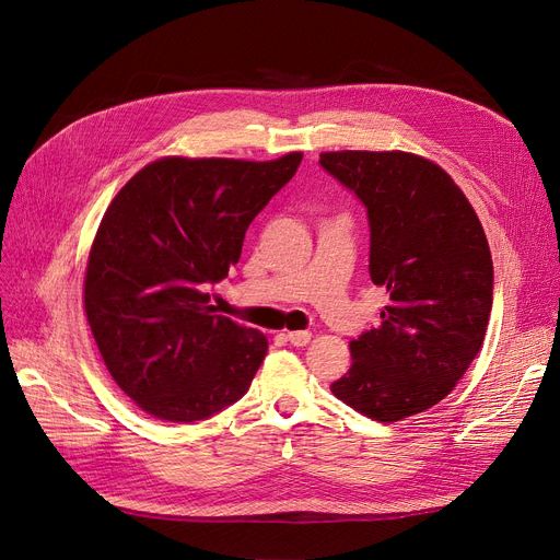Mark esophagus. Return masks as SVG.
Masks as SVG:
<instances>
[{
  "label": "esophagus",
  "instance_id": "obj_1",
  "mask_svg": "<svg viewBox=\"0 0 560 560\" xmlns=\"http://www.w3.org/2000/svg\"><path fill=\"white\" fill-rule=\"evenodd\" d=\"M285 338L290 340V345L295 347H306L311 342V331H288Z\"/></svg>",
  "mask_w": 560,
  "mask_h": 560
}]
</instances>
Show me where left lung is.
Returning a JSON list of instances; mask_svg holds the SVG:
<instances>
[{
	"instance_id": "obj_1",
	"label": "left lung",
	"mask_w": 560,
	"mask_h": 560,
	"mask_svg": "<svg viewBox=\"0 0 560 560\" xmlns=\"http://www.w3.org/2000/svg\"><path fill=\"white\" fill-rule=\"evenodd\" d=\"M319 165L368 209L370 279L386 288L381 325L349 342L331 393L376 422L445 399L483 345L492 258L452 176L408 152H325Z\"/></svg>"
}]
</instances>
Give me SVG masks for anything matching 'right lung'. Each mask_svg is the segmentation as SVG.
<instances>
[{
  "instance_id": "1",
  "label": "right lung",
  "mask_w": 560,
  "mask_h": 560,
  "mask_svg": "<svg viewBox=\"0 0 560 560\" xmlns=\"http://www.w3.org/2000/svg\"><path fill=\"white\" fill-rule=\"evenodd\" d=\"M300 163L302 152L262 163L167 156L110 201L83 306L106 370L144 413L197 422L249 390L268 340L215 315L203 288L238 262L247 226Z\"/></svg>"
}]
</instances>
